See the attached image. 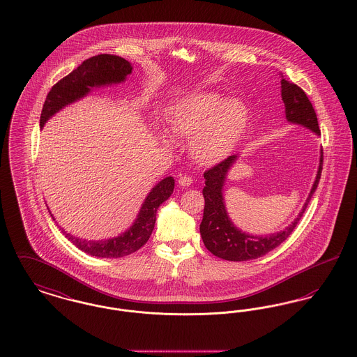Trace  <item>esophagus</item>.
I'll return each mask as SVG.
<instances>
[{
	"mask_svg": "<svg viewBox=\"0 0 357 357\" xmlns=\"http://www.w3.org/2000/svg\"><path fill=\"white\" fill-rule=\"evenodd\" d=\"M178 183H179V186L188 187L192 183V178L187 176V175H182V176H179Z\"/></svg>",
	"mask_w": 357,
	"mask_h": 357,
	"instance_id": "34e87169",
	"label": "esophagus"
}]
</instances>
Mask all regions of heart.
I'll list each match as a JSON object with an SVG mask.
<instances>
[{"mask_svg": "<svg viewBox=\"0 0 357 357\" xmlns=\"http://www.w3.org/2000/svg\"><path fill=\"white\" fill-rule=\"evenodd\" d=\"M249 111L239 99H226L217 92H194L172 102L167 109L171 132L191 137L190 150L199 165H214L231 153L246 131ZM158 139L172 144L166 130L156 127Z\"/></svg>", "mask_w": 357, "mask_h": 357, "instance_id": "1", "label": "heart"}]
</instances>
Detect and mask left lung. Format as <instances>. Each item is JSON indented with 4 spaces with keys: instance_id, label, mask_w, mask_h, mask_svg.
I'll list each match as a JSON object with an SVG mask.
<instances>
[{
    "instance_id": "1",
    "label": "left lung",
    "mask_w": 357,
    "mask_h": 357,
    "mask_svg": "<svg viewBox=\"0 0 357 357\" xmlns=\"http://www.w3.org/2000/svg\"><path fill=\"white\" fill-rule=\"evenodd\" d=\"M281 98L285 105V116L289 123L306 127L316 135H320L319 121L312 102H309L305 92L298 85L289 83L281 76ZM238 155H231L217 166L211 167L204 174V220L199 226V231L204 239V246L213 255L227 261H249L268 255L280 246L291 234L298 221L301 220L306 206L319 186L323 171V149L320 151V163L316 174V179L310 192L306 198L297 218L284 230L268 236H252L241 229L230 220L223 199V186L227 172L237 162Z\"/></svg>"
}]
</instances>
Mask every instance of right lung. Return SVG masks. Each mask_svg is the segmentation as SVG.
Segmentation results:
<instances>
[{
	"instance_id": "obj_1",
	"label": "right lung",
	"mask_w": 357,
	"mask_h": 357,
	"mask_svg": "<svg viewBox=\"0 0 357 357\" xmlns=\"http://www.w3.org/2000/svg\"><path fill=\"white\" fill-rule=\"evenodd\" d=\"M131 72V63L119 56L98 54L85 60L68 76L52 86L41 111L40 128H43L54 114L69 104L83 99L93 88L123 83ZM174 186L175 181L172 176H167L156 183L142 204L134 223L118 237L88 241L75 237L64 229H61V233L86 255L99 258H120L132 255L149 241L156 221V211L160 204L170 198ZM51 217L53 218L52 213Z\"/></svg>"
}]
</instances>
